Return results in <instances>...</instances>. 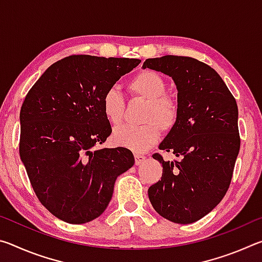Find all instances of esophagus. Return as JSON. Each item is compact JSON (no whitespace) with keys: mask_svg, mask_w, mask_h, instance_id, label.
<instances>
[{"mask_svg":"<svg viewBox=\"0 0 262 262\" xmlns=\"http://www.w3.org/2000/svg\"><path fill=\"white\" fill-rule=\"evenodd\" d=\"M134 157H135V164H136V165H140V164H142V163H143V162L145 161V156H144V155L135 154Z\"/></svg>","mask_w":262,"mask_h":262,"instance_id":"obj_1","label":"esophagus"}]
</instances>
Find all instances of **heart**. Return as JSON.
<instances>
[{
    "mask_svg": "<svg viewBox=\"0 0 262 262\" xmlns=\"http://www.w3.org/2000/svg\"><path fill=\"white\" fill-rule=\"evenodd\" d=\"M128 90L133 97L147 101L144 108V125L139 127L119 126L112 134L117 145L133 151H145L158 141L163 132H170L179 120V104L173 97L166 95L167 83L162 75L154 70H142L130 79ZM126 103L117 88H108L101 97V110L110 123L122 121Z\"/></svg>",
    "mask_w": 262,
    "mask_h": 262,
    "instance_id": "heart-1",
    "label": "heart"
}]
</instances>
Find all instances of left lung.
<instances>
[{
	"label": "left lung",
	"mask_w": 262,
	"mask_h": 262,
	"mask_svg": "<svg viewBox=\"0 0 262 262\" xmlns=\"http://www.w3.org/2000/svg\"><path fill=\"white\" fill-rule=\"evenodd\" d=\"M143 68L173 78L178 89L179 120L159 144L162 179L150 186L149 200L159 215L179 224L196 222L219 205L231 184L241 148L236 99L209 66L188 56L147 59Z\"/></svg>",
	"instance_id": "left-lung-1"
}]
</instances>
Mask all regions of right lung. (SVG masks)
I'll return each instance as SVG.
<instances>
[{
    "label": "right lung",
    "mask_w": 262,
    "mask_h": 262,
    "mask_svg": "<svg viewBox=\"0 0 262 262\" xmlns=\"http://www.w3.org/2000/svg\"><path fill=\"white\" fill-rule=\"evenodd\" d=\"M141 60L70 55L34 83L20 108L19 156L46 209L70 224L103 214L115 179L134 165L126 148H99L112 133L101 97Z\"/></svg>",
    "instance_id": "add662e5"
}]
</instances>
